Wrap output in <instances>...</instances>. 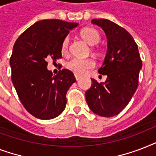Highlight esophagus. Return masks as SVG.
<instances>
[{
	"mask_svg": "<svg viewBox=\"0 0 156 156\" xmlns=\"http://www.w3.org/2000/svg\"><path fill=\"white\" fill-rule=\"evenodd\" d=\"M74 76H75V78L77 81H78L81 78V76H79L78 74H74Z\"/></svg>",
	"mask_w": 156,
	"mask_h": 156,
	"instance_id": "1",
	"label": "esophagus"
}]
</instances>
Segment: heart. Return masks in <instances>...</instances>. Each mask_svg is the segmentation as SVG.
Masks as SVG:
<instances>
[{
  "mask_svg": "<svg viewBox=\"0 0 156 156\" xmlns=\"http://www.w3.org/2000/svg\"><path fill=\"white\" fill-rule=\"evenodd\" d=\"M81 36L90 45L97 44L100 40L99 32L93 28H84L81 31ZM69 42V40L68 37L64 39L63 42L61 44L62 53H66L68 51ZM94 66H95V62L91 59H81L78 57H73L66 63V67L76 74H83L88 69L93 68Z\"/></svg>",
  "mask_w": 156,
  "mask_h": 156,
  "instance_id": "b5f03b06",
  "label": "heart"
}]
</instances>
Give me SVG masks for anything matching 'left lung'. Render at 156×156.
I'll return each instance as SVG.
<instances>
[{
	"label": "left lung",
	"instance_id": "obj_1",
	"mask_svg": "<svg viewBox=\"0 0 156 156\" xmlns=\"http://www.w3.org/2000/svg\"><path fill=\"white\" fill-rule=\"evenodd\" d=\"M91 23L102 28L108 40L106 56L98 69L107 79L99 83L91 78L86 100L94 113L111 117L120 113L133 97L143 64L138 45L127 30L108 19H92Z\"/></svg>",
	"mask_w": 156,
	"mask_h": 156
}]
</instances>
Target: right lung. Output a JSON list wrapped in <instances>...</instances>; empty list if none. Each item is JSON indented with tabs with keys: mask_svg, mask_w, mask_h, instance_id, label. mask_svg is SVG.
Returning <instances> with one entry per match:
<instances>
[{
	"mask_svg": "<svg viewBox=\"0 0 156 156\" xmlns=\"http://www.w3.org/2000/svg\"><path fill=\"white\" fill-rule=\"evenodd\" d=\"M78 25L58 19L39 21L13 45L9 61L12 83L24 108L36 118L53 119L66 108V93L76 79L67 69L53 76L47 61L61 58V44Z\"/></svg>",
	"mask_w": 156,
	"mask_h": 156,
	"instance_id": "obj_1",
	"label": "right lung"
}]
</instances>
